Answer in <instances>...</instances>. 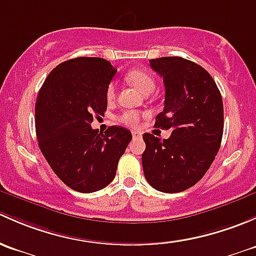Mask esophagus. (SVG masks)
I'll return each mask as SVG.
<instances>
[{"label":"esophagus","instance_id":"1","mask_svg":"<svg viewBox=\"0 0 256 256\" xmlns=\"http://www.w3.org/2000/svg\"><path fill=\"white\" fill-rule=\"evenodd\" d=\"M132 136H133V139H140L142 138V133L140 132H132Z\"/></svg>","mask_w":256,"mask_h":256}]
</instances>
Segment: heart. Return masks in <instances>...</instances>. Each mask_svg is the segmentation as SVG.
<instances>
[{
	"instance_id": "heart-1",
	"label": "heart",
	"mask_w": 256,
	"mask_h": 256,
	"mask_svg": "<svg viewBox=\"0 0 256 256\" xmlns=\"http://www.w3.org/2000/svg\"><path fill=\"white\" fill-rule=\"evenodd\" d=\"M127 80L130 85H133L138 91H140L142 94H152L155 90V81L149 74L144 72L142 70H133L130 72H128ZM107 98L113 100L116 96V85L113 82H110L107 88ZM140 113L136 112V110H126L122 116L120 117V122H123L124 124L129 126V127H138L140 124Z\"/></svg>"
}]
</instances>
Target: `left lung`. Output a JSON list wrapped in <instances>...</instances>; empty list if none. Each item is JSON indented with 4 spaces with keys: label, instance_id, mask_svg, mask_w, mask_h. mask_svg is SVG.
Masks as SVG:
<instances>
[{
    "label": "left lung",
    "instance_id": "obj_1",
    "mask_svg": "<svg viewBox=\"0 0 256 256\" xmlns=\"http://www.w3.org/2000/svg\"><path fill=\"white\" fill-rule=\"evenodd\" d=\"M164 80V110L155 127L171 129L168 139L144 133L142 155L150 186L166 194L196 185L214 160L223 136V101L212 76L180 56L149 60Z\"/></svg>",
    "mask_w": 256,
    "mask_h": 256
}]
</instances>
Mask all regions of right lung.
<instances>
[{"label": "right lung", "instance_id": "1", "mask_svg": "<svg viewBox=\"0 0 256 256\" xmlns=\"http://www.w3.org/2000/svg\"><path fill=\"white\" fill-rule=\"evenodd\" d=\"M102 58L80 56L52 70L36 102L39 149L58 178L78 192L110 185L132 133L112 126L98 133L94 117L107 110V88L116 74Z\"/></svg>", "mask_w": 256, "mask_h": 256}]
</instances>
